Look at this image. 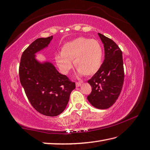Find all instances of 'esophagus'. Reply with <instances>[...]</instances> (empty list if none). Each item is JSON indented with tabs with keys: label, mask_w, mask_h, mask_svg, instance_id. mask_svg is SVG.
Returning a JSON list of instances; mask_svg holds the SVG:
<instances>
[{
	"label": "esophagus",
	"mask_w": 150,
	"mask_h": 150,
	"mask_svg": "<svg viewBox=\"0 0 150 150\" xmlns=\"http://www.w3.org/2000/svg\"><path fill=\"white\" fill-rule=\"evenodd\" d=\"M81 82H77V83H76V86L77 87H79L81 85Z\"/></svg>",
	"instance_id": "obj_1"
}]
</instances>
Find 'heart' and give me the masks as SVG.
Segmentation results:
<instances>
[{"instance_id": "b5f03b06", "label": "heart", "mask_w": 150, "mask_h": 150, "mask_svg": "<svg viewBox=\"0 0 150 150\" xmlns=\"http://www.w3.org/2000/svg\"><path fill=\"white\" fill-rule=\"evenodd\" d=\"M55 60L61 71L67 74L74 65L80 74L94 75L100 68L103 49L98 41L80 37L64 44L61 53L55 55Z\"/></svg>"}]
</instances>
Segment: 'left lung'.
Segmentation results:
<instances>
[{"label": "left lung", "mask_w": 150, "mask_h": 150, "mask_svg": "<svg viewBox=\"0 0 150 150\" xmlns=\"http://www.w3.org/2000/svg\"><path fill=\"white\" fill-rule=\"evenodd\" d=\"M105 49V60L100 68L90 80L92 92L87 99L93 107L107 109L118 99L124 81L122 52L110 38L98 33Z\"/></svg>", "instance_id": "left-lung-1"}]
</instances>
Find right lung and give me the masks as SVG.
I'll use <instances>...</instances> for the list:
<instances>
[{
  "label": "right lung",
  "instance_id": "add662e5",
  "mask_svg": "<svg viewBox=\"0 0 150 150\" xmlns=\"http://www.w3.org/2000/svg\"><path fill=\"white\" fill-rule=\"evenodd\" d=\"M52 36L38 38L23 52L19 68L20 82L32 106L47 116L59 115L65 110L75 83L62 75L50 62L41 64L35 53L47 47Z\"/></svg>",
  "mask_w": 150,
  "mask_h": 150
}]
</instances>
